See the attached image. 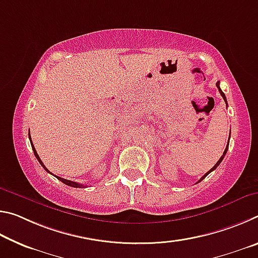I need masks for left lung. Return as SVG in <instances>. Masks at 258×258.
Returning <instances> with one entry per match:
<instances>
[{
    "label": "left lung",
    "mask_w": 258,
    "mask_h": 258,
    "mask_svg": "<svg viewBox=\"0 0 258 258\" xmlns=\"http://www.w3.org/2000/svg\"><path fill=\"white\" fill-rule=\"evenodd\" d=\"M216 86H217V89H218V91H220V93H221V95H222V98H223V99H224V101H225V103H226V107H228V102H226V98H225V94H224L223 92H222V90H221V87H220V82H217V83H216ZM228 149H229V142H228V145H226V148H225V150H224V152H223V155H222V156H221V158H220V159H218V161H217V163H216L215 165H214V167H213L212 169H209V172H207L206 174H205V175H204V176H203L202 178H200V180H199L198 182H202V181L204 180V178H205V177H206V176L208 175V174H209V173H211V172H213V171H214V169H216V167H217V166L221 164V161H222V160H223V158H224V156L226 155V151H228Z\"/></svg>",
    "instance_id": "obj_1"
}]
</instances>
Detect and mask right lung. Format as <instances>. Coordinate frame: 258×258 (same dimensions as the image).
Here are the masks:
<instances>
[{
  "label": "right lung",
  "mask_w": 258,
  "mask_h": 258,
  "mask_svg": "<svg viewBox=\"0 0 258 258\" xmlns=\"http://www.w3.org/2000/svg\"><path fill=\"white\" fill-rule=\"evenodd\" d=\"M29 140H30V143H32V148H33V151H34V155H35V157H36V158H37L38 163H40V164L43 166V168H44L46 172H49V173H50L49 169H47V168L45 167V166H44V164L42 163V160H41L40 157H38L36 150H35V148H34V146H33V142H32V139H30V134H29ZM56 178H58V180H59V181H61L62 183H64V184H67V185H69V186H73V187H84V186H85V185H83V184H80V183H76V182L69 181V180H66V178H62V177H59V176H56Z\"/></svg>",
  "instance_id": "right-lung-1"
}]
</instances>
